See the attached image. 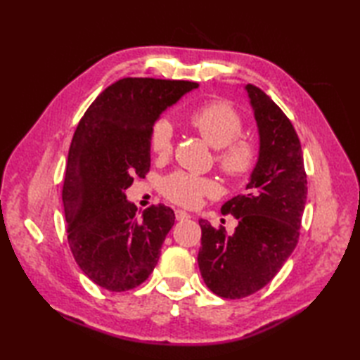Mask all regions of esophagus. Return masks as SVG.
I'll use <instances>...</instances> for the list:
<instances>
[{
  "label": "esophagus",
  "instance_id": "34e87169",
  "mask_svg": "<svg viewBox=\"0 0 360 360\" xmlns=\"http://www.w3.org/2000/svg\"><path fill=\"white\" fill-rule=\"evenodd\" d=\"M174 215H176V219H178V221H187L190 218L188 213L184 212V210H174Z\"/></svg>",
  "mask_w": 360,
  "mask_h": 360
}]
</instances>
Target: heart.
<instances>
[{"instance_id":"heart-1","label":"heart","mask_w":360,"mask_h":360,"mask_svg":"<svg viewBox=\"0 0 360 360\" xmlns=\"http://www.w3.org/2000/svg\"><path fill=\"white\" fill-rule=\"evenodd\" d=\"M188 124L217 151V164L231 178H243L255 165V145L238 137L243 119L226 102H210L192 111ZM150 150L158 158H167L173 150V127L160 119L150 129ZM215 192V184L207 178L188 173H173L162 182V193L181 205H195L202 195Z\"/></svg>"}]
</instances>
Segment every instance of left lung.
<instances>
[{
	"label": "left lung",
	"mask_w": 360,
	"mask_h": 360,
	"mask_svg": "<svg viewBox=\"0 0 360 360\" xmlns=\"http://www.w3.org/2000/svg\"><path fill=\"white\" fill-rule=\"evenodd\" d=\"M258 128V159L246 193L224 202L221 212L238 219L232 235L200 219L201 277L223 298H243L269 283L292 254L307 204L302 145L290 120L269 96L246 85Z\"/></svg>",
	"instance_id": "8db88e82"
}]
</instances>
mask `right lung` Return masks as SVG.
<instances>
[{
	"label": "right lung",
	"instance_id": "add662e5",
	"mask_svg": "<svg viewBox=\"0 0 360 360\" xmlns=\"http://www.w3.org/2000/svg\"><path fill=\"white\" fill-rule=\"evenodd\" d=\"M195 82L122 79L102 91L75 129L68 155L63 207L75 262L111 292L148 278L174 213L164 204L142 212L127 200L133 176L150 170V129Z\"/></svg>",
	"mask_w": 360,
	"mask_h": 360
}]
</instances>
